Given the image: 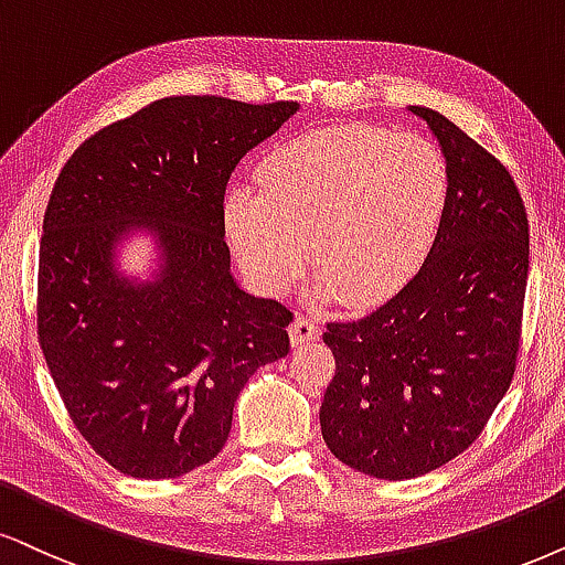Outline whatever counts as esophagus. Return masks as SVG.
I'll list each match as a JSON object with an SVG mask.
<instances>
[{
  "label": "esophagus",
  "instance_id": "obj_1",
  "mask_svg": "<svg viewBox=\"0 0 565 565\" xmlns=\"http://www.w3.org/2000/svg\"><path fill=\"white\" fill-rule=\"evenodd\" d=\"M289 335L291 344H305V341H316L320 335V326L312 318L307 316H297L289 326Z\"/></svg>",
  "mask_w": 565,
  "mask_h": 565
}]
</instances>
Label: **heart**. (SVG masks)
Wrapping results in <instances>:
<instances>
[{
  "label": "heart",
  "mask_w": 565,
  "mask_h": 565,
  "mask_svg": "<svg viewBox=\"0 0 565 565\" xmlns=\"http://www.w3.org/2000/svg\"><path fill=\"white\" fill-rule=\"evenodd\" d=\"M258 190L237 184L226 234L255 284L278 295L305 245L320 289L352 307L391 297L423 266L448 200L446 161L430 140L362 125L323 127L276 146Z\"/></svg>",
  "instance_id": "b5f03b06"
}]
</instances>
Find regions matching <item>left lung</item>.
Returning a JSON list of instances; mask_svg holds the SVG:
<instances>
[{
	"instance_id": "left-lung-1",
	"label": "left lung",
	"mask_w": 565,
	"mask_h": 565,
	"mask_svg": "<svg viewBox=\"0 0 565 565\" xmlns=\"http://www.w3.org/2000/svg\"><path fill=\"white\" fill-rule=\"evenodd\" d=\"M409 111L446 156L438 237L394 299L323 333L335 356L323 440L377 480L433 472L480 438L516 373L530 278V221L509 169L443 114Z\"/></svg>"
}]
</instances>
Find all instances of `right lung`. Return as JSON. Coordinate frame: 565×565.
I'll return each mask as SVG.
<instances>
[{
  "label": "right lung",
  "instance_id": "obj_1",
  "mask_svg": "<svg viewBox=\"0 0 565 565\" xmlns=\"http://www.w3.org/2000/svg\"><path fill=\"white\" fill-rule=\"evenodd\" d=\"M299 109L171 96L90 135L56 177L39 249V344L70 419L122 475L216 459L249 375L289 352L291 312L237 287L224 239L234 167ZM148 228L153 282L116 268Z\"/></svg>",
  "mask_w": 565,
  "mask_h": 565
}]
</instances>
